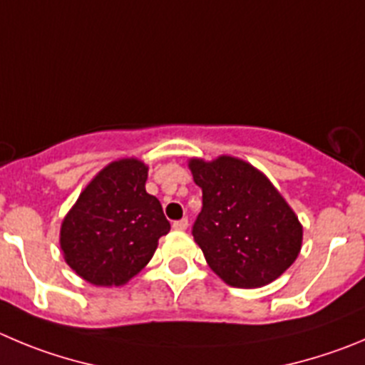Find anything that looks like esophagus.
Here are the masks:
<instances>
[{
    "label": "esophagus",
    "mask_w": 365,
    "mask_h": 365,
    "mask_svg": "<svg viewBox=\"0 0 365 365\" xmlns=\"http://www.w3.org/2000/svg\"><path fill=\"white\" fill-rule=\"evenodd\" d=\"M187 227H189V220H187V217H182V220H178L173 223V229L175 230H185Z\"/></svg>",
    "instance_id": "obj_1"
}]
</instances>
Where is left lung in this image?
I'll list each match as a JSON object with an SVG mask.
<instances>
[{"instance_id":"8db88e82","label":"left lung","mask_w":365,"mask_h":365,"mask_svg":"<svg viewBox=\"0 0 365 365\" xmlns=\"http://www.w3.org/2000/svg\"><path fill=\"white\" fill-rule=\"evenodd\" d=\"M189 167L203 194L192 236L227 284L259 288L292 267L302 227L263 173L232 156Z\"/></svg>"}]
</instances>
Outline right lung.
Returning a JSON list of instances; mask_svg holds the SVG:
<instances>
[{"instance_id": "add662e5", "label": "right lung", "mask_w": 365, "mask_h": 365, "mask_svg": "<svg viewBox=\"0 0 365 365\" xmlns=\"http://www.w3.org/2000/svg\"><path fill=\"white\" fill-rule=\"evenodd\" d=\"M148 167L135 158L104 167L61 227V248L75 274L97 286H120L155 254L171 229L162 205L145 192Z\"/></svg>"}]
</instances>
